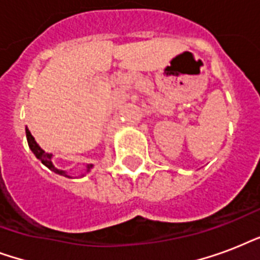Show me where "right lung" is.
I'll list each match as a JSON object with an SVG mask.
<instances>
[{
	"label": "right lung",
	"instance_id": "add662e5",
	"mask_svg": "<svg viewBox=\"0 0 260 260\" xmlns=\"http://www.w3.org/2000/svg\"><path fill=\"white\" fill-rule=\"evenodd\" d=\"M26 140H28V146H29V148L32 150V152L35 154V156L39 159V160H42V163L44 165V166H47L50 170H52L54 173L59 174V175H63V177H67L70 178V175L66 173V171L63 170H59V169H56V167L52 165V162H51V158H52V155L51 154H47V152H44V151L39 147V144L36 142H35L34 136L30 135L29 129H26ZM93 167V165H87V171L90 170Z\"/></svg>",
	"mask_w": 260,
	"mask_h": 260
}]
</instances>
